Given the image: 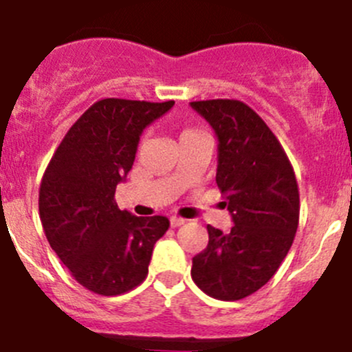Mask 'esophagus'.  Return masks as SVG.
Returning a JSON list of instances; mask_svg holds the SVG:
<instances>
[{
	"instance_id": "1",
	"label": "esophagus",
	"mask_w": 352,
	"mask_h": 352,
	"mask_svg": "<svg viewBox=\"0 0 352 352\" xmlns=\"http://www.w3.org/2000/svg\"><path fill=\"white\" fill-rule=\"evenodd\" d=\"M184 222H186V220L179 219V217H171V219H169V223H171L173 229H176V227L184 226Z\"/></svg>"
}]
</instances>
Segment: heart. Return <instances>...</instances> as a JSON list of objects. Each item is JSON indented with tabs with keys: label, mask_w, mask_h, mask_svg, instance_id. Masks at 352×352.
<instances>
[{
	"label": "heart",
	"mask_w": 352,
	"mask_h": 352,
	"mask_svg": "<svg viewBox=\"0 0 352 352\" xmlns=\"http://www.w3.org/2000/svg\"><path fill=\"white\" fill-rule=\"evenodd\" d=\"M195 133H201L200 130H195V129H184L181 132V137H188V135H195Z\"/></svg>",
	"instance_id": "b5f03b06"
}]
</instances>
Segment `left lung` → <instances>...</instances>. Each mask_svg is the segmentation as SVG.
<instances>
[{
  "label": "left lung",
  "mask_w": 352,
  "mask_h": 352,
  "mask_svg": "<svg viewBox=\"0 0 352 352\" xmlns=\"http://www.w3.org/2000/svg\"><path fill=\"white\" fill-rule=\"evenodd\" d=\"M219 139L217 184L232 215L230 232L208 226V245L191 278L217 300L245 298L273 278L298 229L295 173L270 126L237 100L190 103Z\"/></svg>",
  "instance_id": "1"
}]
</instances>
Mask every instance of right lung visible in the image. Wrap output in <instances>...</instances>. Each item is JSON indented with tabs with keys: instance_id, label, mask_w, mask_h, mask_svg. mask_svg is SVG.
<instances>
[{
	"instance_id": "obj_1",
	"label": "right lung",
	"mask_w": 352,
	"mask_h": 352,
	"mask_svg": "<svg viewBox=\"0 0 352 352\" xmlns=\"http://www.w3.org/2000/svg\"><path fill=\"white\" fill-rule=\"evenodd\" d=\"M175 101L104 98L69 129L38 191V212L50 248L89 292L113 296L146 280L166 217H135L115 203L117 184L135 161L144 129Z\"/></svg>"
}]
</instances>
